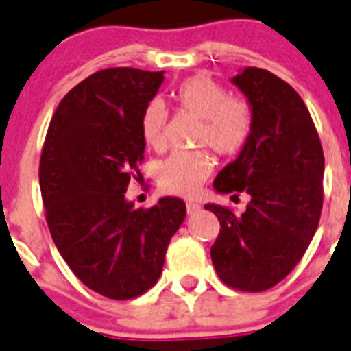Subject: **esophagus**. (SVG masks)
<instances>
[{
    "mask_svg": "<svg viewBox=\"0 0 351 351\" xmlns=\"http://www.w3.org/2000/svg\"><path fill=\"white\" fill-rule=\"evenodd\" d=\"M201 210L199 203H194V201H187V213L193 215V213H197Z\"/></svg>",
    "mask_w": 351,
    "mask_h": 351,
    "instance_id": "esophagus-1",
    "label": "esophagus"
}]
</instances>
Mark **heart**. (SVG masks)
<instances>
[{
  "label": "heart",
  "mask_w": 351,
  "mask_h": 351,
  "mask_svg": "<svg viewBox=\"0 0 351 351\" xmlns=\"http://www.w3.org/2000/svg\"><path fill=\"white\" fill-rule=\"evenodd\" d=\"M176 108L199 118L197 145H208L222 157L237 155L247 145L254 127V109L243 97L228 95L226 88L208 75H194L173 91ZM141 136L152 148L166 139V109L160 102L148 104L141 118ZM212 173V160L203 152H176L158 169L164 193L193 196Z\"/></svg>",
  "instance_id": "1"
}]
</instances>
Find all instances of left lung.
<instances>
[{
	"mask_svg": "<svg viewBox=\"0 0 351 351\" xmlns=\"http://www.w3.org/2000/svg\"><path fill=\"white\" fill-rule=\"evenodd\" d=\"M231 83L251 102L254 127L213 189L247 193L251 201L242 215L205 205L221 222L210 256L222 282L265 291L297 267L315 237L325 158L306 104L288 83L256 66L240 70Z\"/></svg>",
	"mask_w": 351,
	"mask_h": 351,
	"instance_id": "1",
	"label": "left lung"
}]
</instances>
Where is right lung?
<instances>
[{"label": "right lung", "mask_w": 351, "mask_h": 351, "mask_svg": "<svg viewBox=\"0 0 351 351\" xmlns=\"http://www.w3.org/2000/svg\"><path fill=\"white\" fill-rule=\"evenodd\" d=\"M162 81L164 72L129 66L91 74L63 97L42 150V201L58 251L79 281L114 300L157 282L185 219L178 197L148 210L125 199L145 154L143 112Z\"/></svg>", "instance_id": "add662e5"}]
</instances>
